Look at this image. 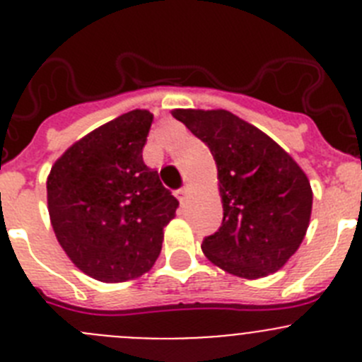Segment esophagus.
<instances>
[{"label": "esophagus", "mask_w": 362, "mask_h": 362, "mask_svg": "<svg viewBox=\"0 0 362 362\" xmlns=\"http://www.w3.org/2000/svg\"><path fill=\"white\" fill-rule=\"evenodd\" d=\"M190 195H192V187H190V185H185V187L181 188V190H177L179 203H181V204L187 203L188 197H190Z\"/></svg>", "instance_id": "1"}]
</instances>
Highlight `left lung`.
Returning a JSON list of instances; mask_svg holds the SVG:
<instances>
[{"label": "left lung", "instance_id": "8db88e82", "mask_svg": "<svg viewBox=\"0 0 362 362\" xmlns=\"http://www.w3.org/2000/svg\"><path fill=\"white\" fill-rule=\"evenodd\" d=\"M217 165L222 224L201 244L214 265L257 280L281 269L303 242L313 188L273 138L226 109H174Z\"/></svg>", "mask_w": 362, "mask_h": 362}]
</instances>
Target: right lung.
Wrapping results in <instances>:
<instances>
[{"label":"right lung","mask_w":362,"mask_h":362,"mask_svg":"<svg viewBox=\"0 0 362 362\" xmlns=\"http://www.w3.org/2000/svg\"><path fill=\"white\" fill-rule=\"evenodd\" d=\"M154 115L134 109L71 145L46 179L59 244L88 276L105 284L152 269L177 199L144 163Z\"/></svg>","instance_id":"obj_1"}]
</instances>
